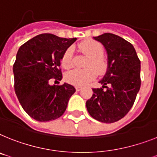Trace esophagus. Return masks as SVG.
Masks as SVG:
<instances>
[{"instance_id": "34e87169", "label": "esophagus", "mask_w": 157, "mask_h": 157, "mask_svg": "<svg viewBox=\"0 0 157 157\" xmlns=\"http://www.w3.org/2000/svg\"><path fill=\"white\" fill-rule=\"evenodd\" d=\"M76 90L77 91H80V90H82V86H76Z\"/></svg>"}]
</instances>
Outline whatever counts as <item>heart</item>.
<instances>
[{"label":"heart","instance_id":"1","mask_svg":"<svg viewBox=\"0 0 157 157\" xmlns=\"http://www.w3.org/2000/svg\"><path fill=\"white\" fill-rule=\"evenodd\" d=\"M79 50L82 54L89 57L86 61V69H74L66 74L67 82L78 86H85L99 75H103L108 67L107 59L103 57V47L99 42L89 40L79 45ZM62 66L66 69L73 66V49L67 48L62 57ZM96 69V71L95 70Z\"/></svg>","mask_w":157,"mask_h":157}]
</instances>
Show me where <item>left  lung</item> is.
Returning a JSON list of instances; mask_svg holds the SVG:
<instances>
[{
  "instance_id": "obj_1",
  "label": "left lung",
  "mask_w": 157,
  "mask_h": 157,
  "mask_svg": "<svg viewBox=\"0 0 157 157\" xmlns=\"http://www.w3.org/2000/svg\"><path fill=\"white\" fill-rule=\"evenodd\" d=\"M94 39L107 50L108 67L99 81L103 86L92 89L86 109L94 120L111 124L124 118L134 104L140 88V61L132 45L120 36L106 33Z\"/></svg>"
}]
</instances>
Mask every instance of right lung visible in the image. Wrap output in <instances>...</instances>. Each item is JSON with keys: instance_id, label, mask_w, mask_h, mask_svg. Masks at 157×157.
Instances as JSON below:
<instances>
[{"instance_id": "1", "label": "right lung", "mask_w": 157, "mask_h": 157, "mask_svg": "<svg viewBox=\"0 0 157 157\" xmlns=\"http://www.w3.org/2000/svg\"><path fill=\"white\" fill-rule=\"evenodd\" d=\"M76 39L42 33L18 50L13 67L14 90L25 111L37 121L47 122L63 116L75 92L70 84L51 86L49 82L62 79V57Z\"/></svg>"}]
</instances>
